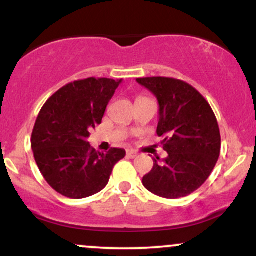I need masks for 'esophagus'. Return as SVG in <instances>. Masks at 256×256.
I'll return each mask as SVG.
<instances>
[{"label": "esophagus", "instance_id": "34e87169", "mask_svg": "<svg viewBox=\"0 0 256 256\" xmlns=\"http://www.w3.org/2000/svg\"><path fill=\"white\" fill-rule=\"evenodd\" d=\"M126 156L130 158H134L138 156V152H134V150H128L126 152Z\"/></svg>", "mask_w": 256, "mask_h": 256}]
</instances>
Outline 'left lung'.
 Instances as JSON below:
<instances>
[{"label":"left lung","mask_w":256,"mask_h":256,"mask_svg":"<svg viewBox=\"0 0 256 256\" xmlns=\"http://www.w3.org/2000/svg\"><path fill=\"white\" fill-rule=\"evenodd\" d=\"M156 96L158 124L168 156L152 158V171L142 179L149 192L165 198H179L198 190L212 173L220 155L222 138L216 114L195 88L180 79L137 78Z\"/></svg>","instance_id":"8db88e82"}]
</instances>
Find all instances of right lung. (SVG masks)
<instances>
[{
  "mask_svg": "<svg viewBox=\"0 0 256 256\" xmlns=\"http://www.w3.org/2000/svg\"><path fill=\"white\" fill-rule=\"evenodd\" d=\"M120 83L94 77L74 80L50 96L38 114L31 136L34 160L46 183L62 196L84 198L100 192L125 158L124 149L100 152L88 142Z\"/></svg>",
  "mask_w": 256,
  "mask_h": 256,
  "instance_id": "add662e5",
  "label": "right lung"
}]
</instances>
